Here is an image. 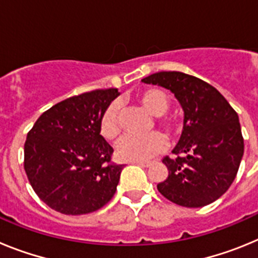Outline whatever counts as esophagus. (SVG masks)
I'll list each match as a JSON object with an SVG mask.
<instances>
[{
    "mask_svg": "<svg viewBox=\"0 0 258 258\" xmlns=\"http://www.w3.org/2000/svg\"><path fill=\"white\" fill-rule=\"evenodd\" d=\"M133 164H137V165H141V166H146V168H149V166L152 165L151 161H134Z\"/></svg>",
    "mask_w": 258,
    "mask_h": 258,
    "instance_id": "1",
    "label": "esophagus"
}]
</instances>
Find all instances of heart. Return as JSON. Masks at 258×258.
<instances>
[{
	"label": "heart",
	"mask_w": 258,
	"mask_h": 258,
	"mask_svg": "<svg viewBox=\"0 0 258 258\" xmlns=\"http://www.w3.org/2000/svg\"><path fill=\"white\" fill-rule=\"evenodd\" d=\"M140 103L151 115L156 116V122L164 131H173L172 118L164 113L169 109V97L164 90L157 88L146 89L138 94ZM99 132L108 141L115 140L121 132L120 125V108L117 103H111L102 113L99 118ZM166 145V140L163 134L154 132L147 136L138 137L126 134L116 145V155L120 160L124 161H145L157 155Z\"/></svg>",
	"instance_id": "1"
}]
</instances>
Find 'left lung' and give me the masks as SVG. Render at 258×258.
I'll list each match as a JSON object with an SVG mask.
<instances>
[{"label": "left lung", "mask_w": 258, "mask_h": 258, "mask_svg": "<svg viewBox=\"0 0 258 258\" xmlns=\"http://www.w3.org/2000/svg\"><path fill=\"white\" fill-rule=\"evenodd\" d=\"M168 89L184 112L183 131L165 156V181L157 190L172 203L200 208L216 202L234 182L244 154L238 113L217 89L182 72H157L142 80Z\"/></svg>", "instance_id": "left-lung-1"}]
</instances>
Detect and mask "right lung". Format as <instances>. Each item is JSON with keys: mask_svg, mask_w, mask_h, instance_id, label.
Wrapping results in <instances>:
<instances>
[{"mask_svg": "<svg viewBox=\"0 0 258 258\" xmlns=\"http://www.w3.org/2000/svg\"><path fill=\"white\" fill-rule=\"evenodd\" d=\"M118 95L98 89L59 102L27 134L24 170L32 188L54 211L92 213L116 192L124 165L111 161L113 149L99 132V118Z\"/></svg>", "mask_w": 258, "mask_h": 258, "instance_id": "right-lung-1", "label": "right lung"}]
</instances>
